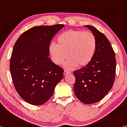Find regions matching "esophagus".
<instances>
[{
	"label": "esophagus",
	"mask_w": 127,
	"mask_h": 127,
	"mask_svg": "<svg viewBox=\"0 0 127 127\" xmlns=\"http://www.w3.org/2000/svg\"><path fill=\"white\" fill-rule=\"evenodd\" d=\"M69 73H71V72H69V71H66V70H64V73H63V74H64V75H66V74H69Z\"/></svg>",
	"instance_id": "esophagus-1"
}]
</instances>
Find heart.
<instances>
[{
    "label": "heart",
    "mask_w": 127,
    "mask_h": 127,
    "mask_svg": "<svg viewBox=\"0 0 127 127\" xmlns=\"http://www.w3.org/2000/svg\"><path fill=\"white\" fill-rule=\"evenodd\" d=\"M58 44L50 46L52 60L57 65L63 64L67 58L65 68L73 69L77 65H85L91 61L95 52L96 41L90 32L69 30L63 32L58 38Z\"/></svg>",
    "instance_id": "heart-1"
}]
</instances>
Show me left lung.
Masks as SVG:
<instances>
[{
	"label": "left lung",
	"mask_w": 127,
	"mask_h": 127,
	"mask_svg": "<svg viewBox=\"0 0 127 127\" xmlns=\"http://www.w3.org/2000/svg\"><path fill=\"white\" fill-rule=\"evenodd\" d=\"M96 38L95 52L89 63L73 72L74 94L85 104L97 102L105 96L114 85L116 72L115 54L103 33L93 27L85 25Z\"/></svg>",
	"instance_id": "1"
}]
</instances>
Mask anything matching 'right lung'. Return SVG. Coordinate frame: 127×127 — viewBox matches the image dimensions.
Instances as JSON below:
<instances>
[{
	"label": "right lung",
	"instance_id": "obj_1",
	"mask_svg": "<svg viewBox=\"0 0 127 127\" xmlns=\"http://www.w3.org/2000/svg\"><path fill=\"white\" fill-rule=\"evenodd\" d=\"M63 24L37 26L22 34L13 46L10 72L19 95L33 105H41L53 95L64 70L49 58L52 39Z\"/></svg>",
	"mask_w": 127,
	"mask_h": 127
}]
</instances>
